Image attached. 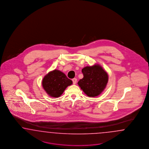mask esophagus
<instances>
[{
  "mask_svg": "<svg viewBox=\"0 0 149 149\" xmlns=\"http://www.w3.org/2000/svg\"><path fill=\"white\" fill-rule=\"evenodd\" d=\"M72 82L74 84H75L77 83V79L76 78H74L72 79Z\"/></svg>",
  "mask_w": 149,
  "mask_h": 149,
  "instance_id": "esophagus-1",
  "label": "esophagus"
}]
</instances>
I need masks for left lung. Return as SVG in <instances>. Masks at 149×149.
<instances>
[{"instance_id": "1", "label": "left lung", "mask_w": 149, "mask_h": 149, "mask_svg": "<svg viewBox=\"0 0 149 149\" xmlns=\"http://www.w3.org/2000/svg\"><path fill=\"white\" fill-rule=\"evenodd\" d=\"M84 77L78 82V85L85 93L94 97L100 95L104 90L108 81V75L98 64L86 67L82 69Z\"/></svg>"}]
</instances>
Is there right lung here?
I'll list each match as a JSON object with an SVG mask.
<instances>
[{
    "label": "right lung",
    "instance_id": "add662e5",
    "mask_svg": "<svg viewBox=\"0 0 149 149\" xmlns=\"http://www.w3.org/2000/svg\"><path fill=\"white\" fill-rule=\"evenodd\" d=\"M72 82L61 71L54 70L45 76L42 85L46 93L51 97H59L65 89L72 84Z\"/></svg>",
    "mask_w": 149,
    "mask_h": 149
}]
</instances>
